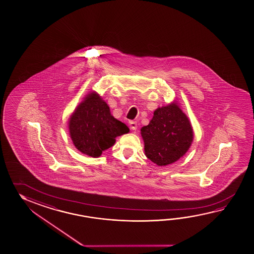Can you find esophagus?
<instances>
[{
	"instance_id": "34e87169",
	"label": "esophagus",
	"mask_w": 254,
	"mask_h": 254,
	"mask_svg": "<svg viewBox=\"0 0 254 254\" xmlns=\"http://www.w3.org/2000/svg\"><path fill=\"white\" fill-rule=\"evenodd\" d=\"M129 129H132V130H136L138 126H137V123L136 122H129Z\"/></svg>"
}]
</instances>
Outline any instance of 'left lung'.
Instances as JSON below:
<instances>
[{"label":"left lung","instance_id":"obj_1","mask_svg":"<svg viewBox=\"0 0 254 254\" xmlns=\"http://www.w3.org/2000/svg\"><path fill=\"white\" fill-rule=\"evenodd\" d=\"M140 135L146 157L158 166H166L188 151L193 129L177 102H173L154 111L150 124L140 129Z\"/></svg>","mask_w":254,"mask_h":254}]
</instances>
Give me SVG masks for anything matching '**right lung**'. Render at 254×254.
<instances>
[{
	"instance_id": "obj_1",
	"label": "right lung",
	"mask_w": 254,
	"mask_h": 254,
	"mask_svg": "<svg viewBox=\"0 0 254 254\" xmlns=\"http://www.w3.org/2000/svg\"><path fill=\"white\" fill-rule=\"evenodd\" d=\"M69 132L78 151L92 158L114 146L116 137L128 133L126 125L115 119L97 92H89L69 118Z\"/></svg>"
}]
</instances>
